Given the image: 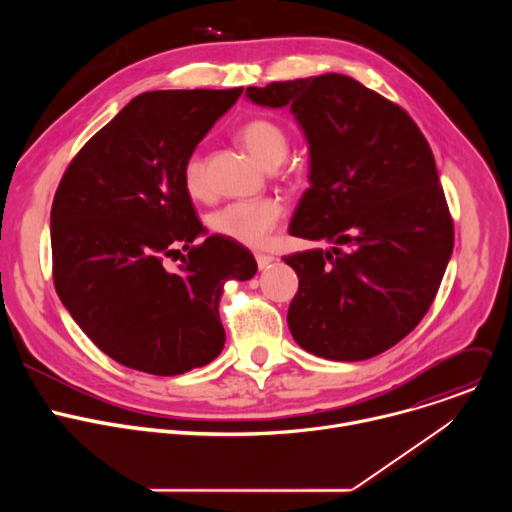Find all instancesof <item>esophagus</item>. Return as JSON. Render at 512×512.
I'll return each mask as SVG.
<instances>
[{"mask_svg": "<svg viewBox=\"0 0 512 512\" xmlns=\"http://www.w3.org/2000/svg\"><path fill=\"white\" fill-rule=\"evenodd\" d=\"M255 259H257V267L259 269H265V267H269L275 261V257L267 255V253H255Z\"/></svg>", "mask_w": 512, "mask_h": 512, "instance_id": "esophagus-1", "label": "esophagus"}]
</instances>
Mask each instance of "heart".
I'll use <instances>...</instances> for the list:
<instances>
[{"label":"heart","mask_w":512,"mask_h":512,"mask_svg":"<svg viewBox=\"0 0 512 512\" xmlns=\"http://www.w3.org/2000/svg\"><path fill=\"white\" fill-rule=\"evenodd\" d=\"M241 141L249 154L267 170L279 168L289 154L287 131L271 119H253L241 133ZM182 182L192 198L210 196V180L206 158L200 152H192L182 168ZM283 216V206L273 198L259 200H237L218 208L210 216V229L221 237L237 241L241 245L259 247L263 245L271 231L279 225Z\"/></svg>","instance_id":"b5f03b06"}]
</instances>
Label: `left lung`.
I'll list each match as a JSON object with an SVG mask.
<instances>
[{"instance_id":"8db88e82","label":"left lung","mask_w":512,"mask_h":512,"mask_svg":"<svg viewBox=\"0 0 512 512\" xmlns=\"http://www.w3.org/2000/svg\"><path fill=\"white\" fill-rule=\"evenodd\" d=\"M245 95L289 107L310 145V188L289 235L334 245L283 257L300 279L291 336L328 360L389 350L427 314L454 249L427 139L399 105L336 72Z\"/></svg>"}]
</instances>
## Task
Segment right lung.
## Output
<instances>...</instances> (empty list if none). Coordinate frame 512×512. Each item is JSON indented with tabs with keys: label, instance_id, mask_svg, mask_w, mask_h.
I'll return each instance as SVG.
<instances>
[{
	"label": "right lung",
	"instance_id": "add662e5",
	"mask_svg": "<svg viewBox=\"0 0 512 512\" xmlns=\"http://www.w3.org/2000/svg\"><path fill=\"white\" fill-rule=\"evenodd\" d=\"M241 93H141L83 145L58 184L50 210L56 294L123 367L174 377L225 346V281L251 279L257 263L218 235L192 245L204 227L182 168ZM174 254L181 265L166 270Z\"/></svg>",
	"mask_w": 512,
	"mask_h": 512
}]
</instances>
